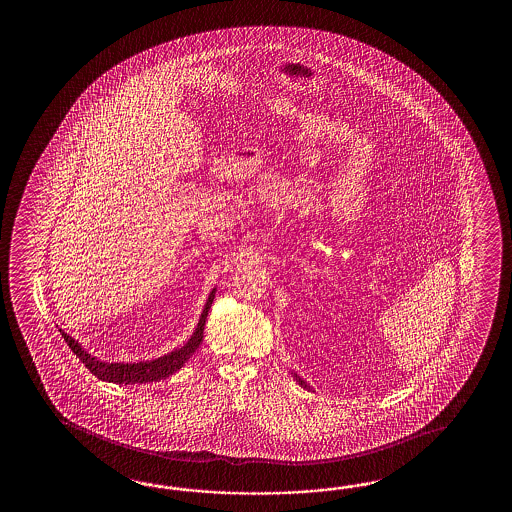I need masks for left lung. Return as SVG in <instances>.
I'll list each match as a JSON object with an SVG mask.
<instances>
[{
  "label": "left lung",
  "instance_id": "obj_1",
  "mask_svg": "<svg viewBox=\"0 0 512 512\" xmlns=\"http://www.w3.org/2000/svg\"><path fill=\"white\" fill-rule=\"evenodd\" d=\"M296 381H298V384H302V386H305V382L300 379V377H296Z\"/></svg>",
  "mask_w": 512,
  "mask_h": 512
}]
</instances>
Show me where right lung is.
<instances>
[{
	"instance_id": "right-lung-1",
	"label": "right lung",
	"mask_w": 512,
	"mask_h": 512,
	"mask_svg": "<svg viewBox=\"0 0 512 512\" xmlns=\"http://www.w3.org/2000/svg\"><path fill=\"white\" fill-rule=\"evenodd\" d=\"M214 296H216V289L208 296L207 304H205V309L201 313L196 331H194V335L190 337L185 346L181 349H175L172 353L159 357V359L137 362V364H120V362H111L109 364V362H100L95 357H91L87 351H84V348L78 344V340L69 337L64 331H62V337L66 340L67 346L71 348V351L80 359V362L100 381L115 382V384H142V382L161 381V379L170 377L175 371L181 370V366L201 346V342H203V329H205V322H207L210 305L214 302Z\"/></svg>"
}]
</instances>
